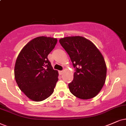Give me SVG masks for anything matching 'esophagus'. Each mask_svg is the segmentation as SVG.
<instances>
[{
    "label": "esophagus",
    "mask_w": 126,
    "mask_h": 126,
    "mask_svg": "<svg viewBox=\"0 0 126 126\" xmlns=\"http://www.w3.org/2000/svg\"><path fill=\"white\" fill-rule=\"evenodd\" d=\"M63 72H64V71H63V70H62V71H59V74H60V75L63 74Z\"/></svg>",
    "instance_id": "34e87169"
}]
</instances>
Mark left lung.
I'll list each match as a JSON object with an SVG mask.
<instances>
[{"label": "left lung", "instance_id": "8db88e82", "mask_svg": "<svg viewBox=\"0 0 126 126\" xmlns=\"http://www.w3.org/2000/svg\"><path fill=\"white\" fill-rule=\"evenodd\" d=\"M75 68L74 79L68 84L70 91L81 99L98 94L106 80L104 58L93 43L82 36H68L59 40Z\"/></svg>", "mask_w": 126, "mask_h": 126}]
</instances>
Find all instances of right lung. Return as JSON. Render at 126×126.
<instances>
[{"label":"right lung","mask_w":126,"mask_h":126,"mask_svg":"<svg viewBox=\"0 0 126 126\" xmlns=\"http://www.w3.org/2000/svg\"><path fill=\"white\" fill-rule=\"evenodd\" d=\"M57 39L39 36L28 43L17 57L14 77L19 88L32 101H42L50 96L58 81V71L52 68L47 56Z\"/></svg>","instance_id":"right-lung-1"}]
</instances>
